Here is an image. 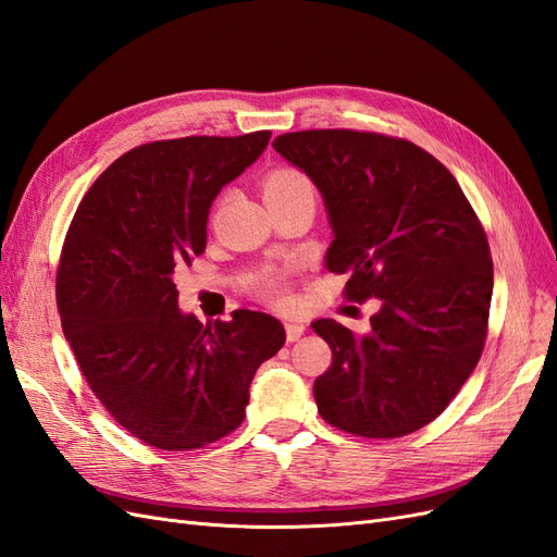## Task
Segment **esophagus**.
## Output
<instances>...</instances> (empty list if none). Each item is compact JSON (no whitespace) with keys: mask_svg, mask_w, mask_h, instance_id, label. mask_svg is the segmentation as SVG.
Segmentation results:
<instances>
[{"mask_svg":"<svg viewBox=\"0 0 557 557\" xmlns=\"http://www.w3.org/2000/svg\"><path fill=\"white\" fill-rule=\"evenodd\" d=\"M284 329H287V341L289 343L298 341L306 333V324L304 322H287V324H284Z\"/></svg>","mask_w":557,"mask_h":557,"instance_id":"34e87169","label":"esophagus"}]
</instances>
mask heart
<instances>
[{
    "instance_id": "b5f03b06",
    "label": "heart",
    "mask_w": 557,
    "mask_h": 557,
    "mask_svg": "<svg viewBox=\"0 0 557 557\" xmlns=\"http://www.w3.org/2000/svg\"><path fill=\"white\" fill-rule=\"evenodd\" d=\"M294 190H314L308 174H304L298 168L280 165L275 170H270L263 177V198L294 194ZM284 280H287L284 270L268 268L261 270V273L251 280V284L265 300H270V304H282L284 294H287V289H284Z\"/></svg>"
}]
</instances>
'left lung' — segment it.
<instances>
[{
  "label": "left lung",
  "mask_w": 557,
  "mask_h": 557,
  "mask_svg": "<svg viewBox=\"0 0 557 557\" xmlns=\"http://www.w3.org/2000/svg\"><path fill=\"white\" fill-rule=\"evenodd\" d=\"M273 147L320 188L333 235L326 268L349 304L380 300L371 333L312 329L333 361L314 380L320 416L363 438H399L436 420L479 363L492 298L481 219L450 170L401 137L300 131Z\"/></svg>",
  "instance_id": "left-lung-1"
}]
</instances>
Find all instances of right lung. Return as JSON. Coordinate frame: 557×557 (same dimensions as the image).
I'll return each mask as SVG.
<instances>
[{
  "label": "right lung",
  "instance_id": "add662e5",
  "mask_svg": "<svg viewBox=\"0 0 557 557\" xmlns=\"http://www.w3.org/2000/svg\"><path fill=\"white\" fill-rule=\"evenodd\" d=\"M268 139L190 135L125 151L78 202L62 243L55 300L78 369L109 416L158 450L235 432L253 373L287 341L265 312L200 324L180 312L172 280L205 251L221 186Z\"/></svg>",
  "mask_w": 557,
  "mask_h": 557
}]
</instances>
